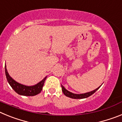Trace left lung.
Listing matches in <instances>:
<instances>
[{
	"instance_id": "8db88e82",
	"label": "left lung",
	"mask_w": 122,
	"mask_h": 122,
	"mask_svg": "<svg viewBox=\"0 0 122 122\" xmlns=\"http://www.w3.org/2000/svg\"><path fill=\"white\" fill-rule=\"evenodd\" d=\"M61 87H62V90L63 92V94L65 96L68 97L69 98H71L73 99H83V98H86L89 97L90 96H91L92 95H93V93L95 92L98 89L101 87V86L100 87H98L97 89H95V90H92L91 92H87V93H81V94H76V93H73L71 92L68 91V90H66L62 84H61Z\"/></svg>"
}]
</instances>
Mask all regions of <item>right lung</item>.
Returning a JSON list of instances; mask_svg holds the SVG:
<instances>
[{
	"label": "right lung",
	"instance_id": "1",
	"mask_svg": "<svg viewBox=\"0 0 122 122\" xmlns=\"http://www.w3.org/2000/svg\"><path fill=\"white\" fill-rule=\"evenodd\" d=\"M5 75H6V79L8 81V82L10 86L12 87V89L16 92L18 94L20 95L23 96H35L38 95L41 92L43 87L44 83L46 80L47 76L45 77L42 81L37 83L36 84L33 85V86H28L25 85L21 84L20 83L16 81H15L12 77L10 76L8 74L7 70H6V64L5 65Z\"/></svg>",
	"mask_w": 122,
	"mask_h": 122
}]
</instances>
